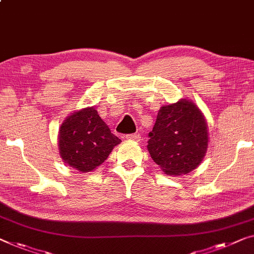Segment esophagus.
<instances>
[{"label": "esophagus", "instance_id": "obj_1", "mask_svg": "<svg viewBox=\"0 0 254 254\" xmlns=\"http://www.w3.org/2000/svg\"><path fill=\"white\" fill-rule=\"evenodd\" d=\"M127 139H130V141H139L141 139V134L135 133V134H128L126 135Z\"/></svg>", "mask_w": 254, "mask_h": 254}]
</instances>
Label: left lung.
<instances>
[{
	"mask_svg": "<svg viewBox=\"0 0 254 254\" xmlns=\"http://www.w3.org/2000/svg\"><path fill=\"white\" fill-rule=\"evenodd\" d=\"M149 137L150 156L168 175L188 174L199 166L207 151L206 120L188 100L161 106Z\"/></svg>",
	"mask_w": 254,
	"mask_h": 254,
	"instance_id": "obj_1",
	"label": "left lung"
}]
</instances>
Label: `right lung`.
Instances as JSON below:
<instances>
[{
	"mask_svg": "<svg viewBox=\"0 0 254 254\" xmlns=\"http://www.w3.org/2000/svg\"><path fill=\"white\" fill-rule=\"evenodd\" d=\"M120 142L94 108L73 112L63 121L58 134L62 159L81 173L94 171L104 163Z\"/></svg>",
	"mask_w": 254,
	"mask_h": 254,
	"instance_id": "right-lung-1",
	"label": "right lung"
}]
</instances>
